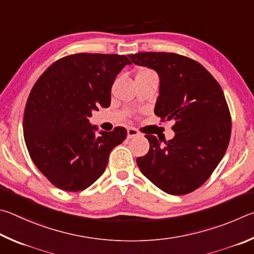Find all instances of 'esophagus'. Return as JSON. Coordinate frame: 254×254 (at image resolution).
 <instances>
[{
    "instance_id": "esophagus-1",
    "label": "esophagus",
    "mask_w": 254,
    "mask_h": 254,
    "mask_svg": "<svg viewBox=\"0 0 254 254\" xmlns=\"http://www.w3.org/2000/svg\"><path fill=\"white\" fill-rule=\"evenodd\" d=\"M139 135H140L139 130H137L136 128H134V127H129L127 129V137H128V138H134V137L139 136Z\"/></svg>"
}]
</instances>
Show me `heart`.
Segmentation results:
<instances>
[{
	"mask_svg": "<svg viewBox=\"0 0 254 254\" xmlns=\"http://www.w3.org/2000/svg\"><path fill=\"white\" fill-rule=\"evenodd\" d=\"M141 72H153V71H150V70H144V71H141Z\"/></svg>",
	"mask_w": 254,
	"mask_h": 254,
	"instance_id": "1",
	"label": "heart"
}]
</instances>
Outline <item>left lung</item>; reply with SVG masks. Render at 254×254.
<instances>
[{"instance_id":"8db88e82","label":"left lung","mask_w":254,"mask_h":254,"mask_svg":"<svg viewBox=\"0 0 254 254\" xmlns=\"http://www.w3.org/2000/svg\"><path fill=\"white\" fill-rule=\"evenodd\" d=\"M128 57L135 64L158 73L159 96L154 113L162 122H175L171 140L145 136L149 150L137 158V165L164 192H193L212 175L230 143L232 123L223 90L201 64L188 57L171 52Z\"/></svg>"}]
</instances>
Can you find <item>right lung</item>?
<instances>
[{
    "mask_svg": "<svg viewBox=\"0 0 254 254\" xmlns=\"http://www.w3.org/2000/svg\"><path fill=\"white\" fill-rule=\"evenodd\" d=\"M130 64L126 56L77 53L57 60L34 83L24 110V140L35 166L58 189L89 188L126 139L124 127L96 136L88 118L110 106L116 75Z\"/></svg>",
    "mask_w": 254,
    "mask_h": 254,
    "instance_id": "obj_1",
    "label": "right lung"
}]
</instances>
